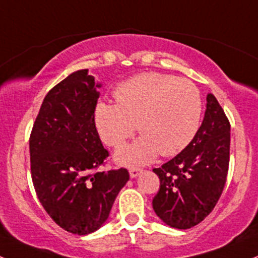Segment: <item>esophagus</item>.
Segmentation results:
<instances>
[{
  "label": "esophagus",
  "mask_w": 258,
  "mask_h": 258,
  "mask_svg": "<svg viewBox=\"0 0 258 258\" xmlns=\"http://www.w3.org/2000/svg\"><path fill=\"white\" fill-rule=\"evenodd\" d=\"M142 171H143V170L139 169V168H132L129 170V175H130V177H132V179H134V177L139 176L140 172H142Z\"/></svg>",
  "instance_id": "obj_1"
}]
</instances>
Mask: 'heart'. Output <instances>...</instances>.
<instances>
[{"instance_id": "obj_1", "label": "heart", "mask_w": 258, "mask_h": 258, "mask_svg": "<svg viewBox=\"0 0 258 258\" xmlns=\"http://www.w3.org/2000/svg\"><path fill=\"white\" fill-rule=\"evenodd\" d=\"M115 103L100 100L94 109L98 133L105 144L120 148L139 130L140 137L116 153L118 163H150L161 153L176 155L195 137L203 114V99L190 81L149 72L121 82Z\"/></svg>"}]
</instances>
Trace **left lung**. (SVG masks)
Masks as SVG:
<instances>
[{
  "instance_id": "1",
  "label": "left lung",
  "mask_w": 258,
  "mask_h": 258,
  "mask_svg": "<svg viewBox=\"0 0 258 258\" xmlns=\"http://www.w3.org/2000/svg\"><path fill=\"white\" fill-rule=\"evenodd\" d=\"M201 126L181 153L153 171L160 188L153 209L170 227L196 226L212 211L226 182L230 161V123L214 94L206 97Z\"/></svg>"
}]
</instances>
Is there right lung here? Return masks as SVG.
<instances>
[{"mask_svg": "<svg viewBox=\"0 0 258 258\" xmlns=\"http://www.w3.org/2000/svg\"><path fill=\"white\" fill-rule=\"evenodd\" d=\"M100 87L88 70L70 74L46 95L30 138L37 196L53 221L76 235L105 224L129 180L123 168L95 171L109 155L94 121Z\"/></svg>", "mask_w": 258, "mask_h": 258, "instance_id": "1", "label": "right lung"}]
</instances>
